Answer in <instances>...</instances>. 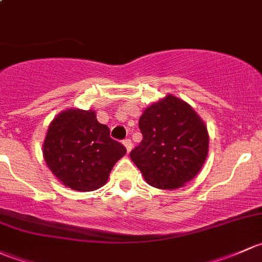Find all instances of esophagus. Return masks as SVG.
Segmentation results:
<instances>
[{
    "label": "esophagus",
    "instance_id": "1",
    "mask_svg": "<svg viewBox=\"0 0 262 262\" xmlns=\"http://www.w3.org/2000/svg\"><path fill=\"white\" fill-rule=\"evenodd\" d=\"M123 145H125V147H126V150H127V152H130L131 149H132L131 140H125V141H123Z\"/></svg>",
    "mask_w": 262,
    "mask_h": 262
}]
</instances>
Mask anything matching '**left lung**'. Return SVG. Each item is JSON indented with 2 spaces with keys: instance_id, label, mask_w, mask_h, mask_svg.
Segmentation results:
<instances>
[{
  "instance_id": "left-lung-1",
  "label": "left lung",
  "mask_w": 262,
  "mask_h": 262,
  "mask_svg": "<svg viewBox=\"0 0 262 262\" xmlns=\"http://www.w3.org/2000/svg\"><path fill=\"white\" fill-rule=\"evenodd\" d=\"M139 127L142 140L130 158L151 187L178 189L201 171L209 135L189 103L168 94L142 111Z\"/></svg>"
}]
</instances>
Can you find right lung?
Returning <instances> with one entry per match:
<instances>
[{
	"instance_id": "add662e5",
	"label": "right lung",
	"mask_w": 262,
	"mask_h": 262,
	"mask_svg": "<svg viewBox=\"0 0 262 262\" xmlns=\"http://www.w3.org/2000/svg\"><path fill=\"white\" fill-rule=\"evenodd\" d=\"M126 154L97 121L93 110L69 108L54 117L42 144V156L54 177L77 191H92L107 183L115 164Z\"/></svg>"
}]
</instances>
